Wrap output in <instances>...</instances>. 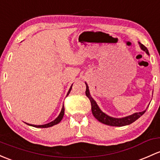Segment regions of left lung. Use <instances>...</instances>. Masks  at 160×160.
I'll list each match as a JSON object with an SVG mask.
<instances>
[{"mask_svg": "<svg viewBox=\"0 0 160 160\" xmlns=\"http://www.w3.org/2000/svg\"><path fill=\"white\" fill-rule=\"evenodd\" d=\"M139 46H140L141 49L144 51H146V53L147 54H149V51H148L147 48L144 46L142 43H139ZM86 86H87V89H86V96L89 98V100H90V103H91V110H92V113L96 119L97 120L100 121V122H102L104 124H107V125L112 126V127H123V126L129 125L132 122H133L134 121H136L137 119H139L144 112H146V110L142 111V112H135V113L132 114V115L128 116V117H123V118H113V117H110L109 116H107V114H105L104 112H102L100 109L99 108V107L97 106V102H95V100H93L91 97L90 94V91H89V87L87 86V83Z\"/></svg>", "mask_w": 160, "mask_h": 160, "instance_id": "obj_1", "label": "left lung"}]
</instances>
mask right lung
<instances>
[{
    "label": "right lung",
    "mask_w": 160,
    "mask_h": 160,
    "mask_svg": "<svg viewBox=\"0 0 160 160\" xmlns=\"http://www.w3.org/2000/svg\"><path fill=\"white\" fill-rule=\"evenodd\" d=\"M71 89H72V86L70 87V90H69L68 93H67V96H68V94L70 93V90H71ZM63 114H64V106H63V107H62V110H61V112H60V115H59L58 117H57V118L55 119L54 120L49 122V123L44 124V125H31V124H28V123H27V124H28V125H30V126H32V127H38V128H48V127H53V126H54V125H56V124L59 123V122L61 121L62 119H63Z\"/></svg>",
    "instance_id": "right-lung-1"
}]
</instances>
